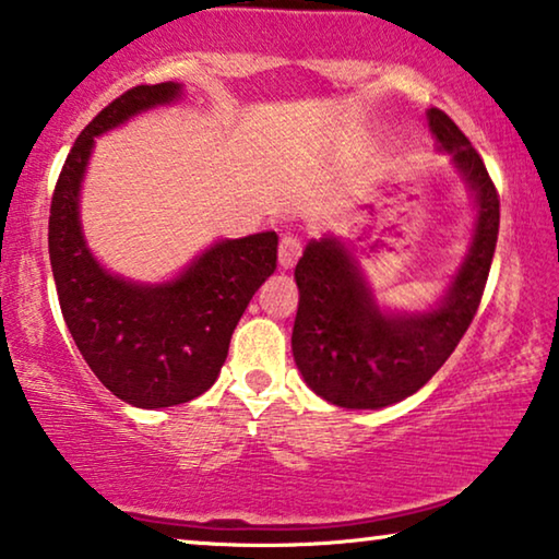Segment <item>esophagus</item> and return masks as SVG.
<instances>
[{"label":"esophagus","instance_id":"34e87169","mask_svg":"<svg viewBox=\"0 0 559 559\" xmlns=\"http://www.w3.org/2000/svg\"><path fill=\"white\" fill-rule=\"evenodd\" d=\"M301 253H304V246H301V240L298 238H294V236H286L281 240V246H278V263H281V269H294V265L298 263V258H301Z\"/></svg>","mask_w":559,"mask_h":559}]
</instances>
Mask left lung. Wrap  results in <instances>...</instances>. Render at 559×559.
I'll use <instances>...</instances> for the list:
<instances>
[{"mask_svg":"<svg viewBox=\"0 0 559 559\" xmlns=\"http://www.w3.org/2000/svg\"><path fill=\"white\" fill-rule=\"evenodd\" d=\"M429 130L452 155L477 203L469 251L429 311H381L346 240L323 236L296 265L294 359L306 384L344 409H381L412 396L441 369L477 313L499 233V195L464 132L431 107Z\"/></svg>","mask_w":559,"mask_h":559,"instance_id":"1","label":"left lung"}]
</instances>
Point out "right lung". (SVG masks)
<instances>
[{"instance_id":"1","label":"right lung","mask_w":559,"mask_h":559,"mask_svg":"<svg viewBox=\"0 0 559 559\" xmlns=\"http://www.w3.org/2000/svg\"><path fill=\"white\" fill-rule=\"evenodd\" d=\"M180 95L178 82H160L112 99L74 140L49 205V263L67 329L95 377L138 409L186 404L211 389L226 364L233 329L276 271L273 230L218 240L165 283L124 281L90 253L80 188L95 138Z\"/></svg>"}]
</instances>
